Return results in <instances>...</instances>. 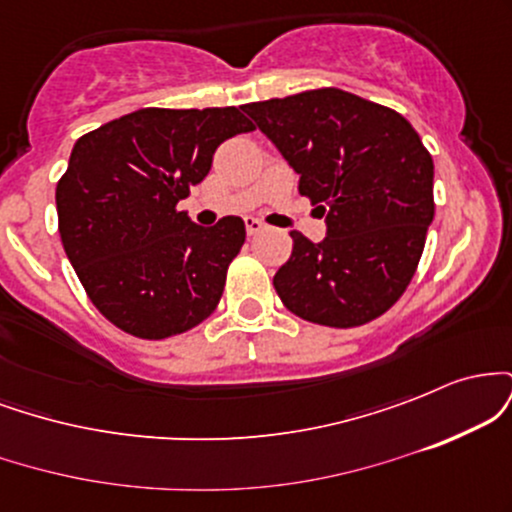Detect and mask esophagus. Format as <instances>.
Wrapping results in <instances>:
<instances>
[{
  "instance_id": "34e87169",
  "label": "esophagus",
  "mask_w": 512,
  "mask_h": 512,
  "mask_svg": "<svg viewBox=\"0 0 512 512\" xmlns=\"http://www.w3.org/2000/svg\"><path fill=\"white\" fill-rule=\"evenodd\" d=\"M245 231H248V236H257V233L264 231V223L248 216V219H245Z\"/></svg>"
}]
</instances>
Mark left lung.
I'll list each match as a JSON object with an SVG mask.
<instances>
[{
    "label": "left lung",
    "mask_w": 512,
    "mask_h": 512,
    "mask_svg": "<svg viewBox=\"0 0 512 512\" xmlns=\"http://www.w3.org/2000/svg\"><path fill=\"white\" fill-rule=\"evenodd\" d=\"M245 113L327 221L322 243L291 231V257L274 274L281 303L339 330L387 313L419 267L436 214L433 158L416 129L342 88L248 103Z\"/></svg>",
    "instance_id": "obj_1"
}]
</instances>
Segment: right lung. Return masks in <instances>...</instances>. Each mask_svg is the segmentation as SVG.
Returning <instances> with one entry per match:
<instances>
[{"mask_svg": "<svg viewBox=\"0 0 512 512\" xmlns=\"http://www.w3.org/2000/svg\"><path fill=\"white\" fill-rule=\"evenodd\" d=\"M252 122L238 108H142L74 144L57 182L64 252L91 303L122 332L166 339L207 320L245 243L240 216L197 226L178 202L214 151Z\"/></svg>", "mask_w": 512, "mask_h": 512, "instance_id": "obj_1", "label": "right lung"}]
</instances>
